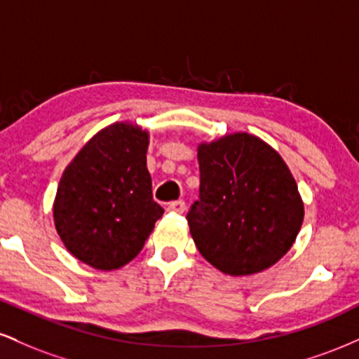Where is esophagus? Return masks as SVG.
<instances>
[{
    "label": "esophagus",
    "instance_id": "obj_1",
    "mask_svg": "<svg viewBox=\"0 0 359 359\" xmlns=\"http://www.w3.org/2000/svg\"><path fill=\"white\" fill-rule=\"evenodd\" d=\"M168 211L170 212H177V214H182L185 211V203L184 201H174V203L168 204Z\"/></svg>",
    "mask_w": 359,
    "mask_h": 359
}]
</instances>
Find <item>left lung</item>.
Returning a JSON list of instances; mask_svg holds the SVG:
<instances>
[{"mask_svg":"<svg viewBox=\"0 0 359 359\" xmlns=\"http://www.w3.org/2000/svg\"><path fill=\"white\" fill-rule=\"evenodd\" d=\"M199 199L187 222L197 250L229 275L269 269L290 250L304 219L297 184L277 151L248 133L201 145Z\"/></svg>","mask_w":359,"mask_h":359,"instance_id":"obj_1","label":"left lung"}]
</instances>
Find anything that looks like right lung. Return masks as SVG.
Masks as SVG:
<instances>
[{
	"label": "right lung",
	"mask_w": 359,
	"mask_h": 359,
	"mask_svg": "<svg viewBox=\"0 0 359 359\" xmlns=\"http://www.w3.org/2000/svg\"><path fill=\"white\" fill-rule=\"evenodd\" d=\"M148 133L116 123L100 131L65 168L53 219L65 248L97 270L126 265L142 251L163 208L147 168Z\"/></svg>",
	"instance_id": "1"
}]
</instances>
